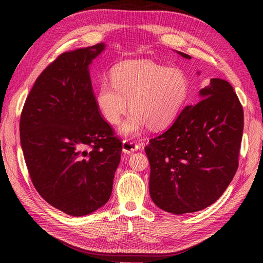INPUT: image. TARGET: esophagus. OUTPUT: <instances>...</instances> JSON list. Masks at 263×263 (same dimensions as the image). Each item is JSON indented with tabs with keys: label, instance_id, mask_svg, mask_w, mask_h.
Wrapping results in <instances>:
<instances>
[{
	"label": "esophagus",
	"instance_id": "1",
	"mask_svg": "<svg viewBox=\"0 0 263 263\" xmlns=\"http://www.w3.org/2000/svg\"><path fill=\"white\" fill-rule=\"evenodd\" d=\"M139 149V146L137 144H135L134 141L130 140H124L123 141V153L126 155H129L134 151H136Z\"/></svg>",
	"mask_w": 263,
	"mask_h": 263
}]
</instances>
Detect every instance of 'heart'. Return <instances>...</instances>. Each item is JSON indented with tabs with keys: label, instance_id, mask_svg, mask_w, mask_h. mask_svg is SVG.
Segmentation results:
<instances>
[{
	"label": "heart",
	"instance_id": "obj_1",
	"mask_svg": "<svg viewBox=\"0 0 263 263\" xmlns=\"http://www.w3.org/2000/svg\"><path fill=\"white\" fill-rule=\"evenodd\" d=\"M190 83L181 69L168 68L147 60L125 61L110 72V82L98 86L95 102L102 116L117 125L129 109L121 127L124 136H136L148 126L162 129L169 126L185 105Z\"/></svg>",
	"mask_w": 263,
	"mask_h": 263
}]
</instances>
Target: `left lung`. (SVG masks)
Returning <instances> with one entry per match:
<instances>
[{
	"label": "left lung",
	"mask_w": 263,
	"mask_h": 263,
	"mask_svg": "<svg viewBox=\"0 0 263 263\" xmlns=\"http://www.w3.org/2000/svg\"><path fill=\"white\" fill-rule=\"evenodd\" d=\"M242 130L243 110L233 86L211 79L200 91V102L184 107L170 128L145 147L151 200L174 215L216 202L237 171Z\"/></svg>",
	"instance_id": "obj_1"
}]
</instances>
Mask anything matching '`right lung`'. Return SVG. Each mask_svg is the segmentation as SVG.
<instances>
[{"label": "right lung", "instance_id": "obj_1", "mask_svg": "<svg viewBox=\"0 0 263 263\" xmlns=\"http://www.w3.org/2000/svg\"><path fill=\"white\" fill-rule=\"evenodd\" d=\"M100 43L60 54L30 90L21 122V146L31 182L44 200L71 216L105 205L121 161L122 142L102 118L90 65Z\"/></svg>", "mask_w": 263, "mask_h": 263}]
</instances>
